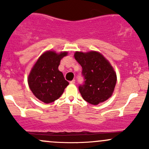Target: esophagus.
<instances>
[{"label": "esophagus", "instance_id": "obj_1", "mask_svg": "<svg viewBox=\"0 0 149 149\" xmlns=\"http://www.w3.org/2000/svg\"><path fill=\"white\" fill-rule=\"evenodd\" d=\"M75 83H76V80H75V79H73V80H72L71 81H70V84H74Z\"/></svg>", "mask_w": 149, "mask_h": 149}]
</instances>
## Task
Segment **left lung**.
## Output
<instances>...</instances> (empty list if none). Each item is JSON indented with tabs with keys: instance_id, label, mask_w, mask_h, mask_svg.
Masks as SVG:
<instances>
[{
	"instance_id": "obj_1",
	"label": "left lung",
	"mask_w": 149,
	"mask_h": 149,
	"mask_svg": "<svg viewBox=\"0 0 149 149\" xmlns=\"http://www.w3.org/2000/svg\"><path fill=\"white\" fill-rule=\"evenodd\" d=\"M74 57L82 67L84 81L79 89L84 100L94 105L106 101L112 96L117 82L116 73L110 63L95 51L76 52Z\"/></svg>"
}]
</instances>
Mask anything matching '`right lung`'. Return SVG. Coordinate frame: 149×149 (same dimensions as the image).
<instances>
[{
	"instance_id": "right-lung-1",
	"label": "right lung",
	"mask_w": 149,
	"mask_h": 149,
	"mask_svg": "<svg viewBox=\"0 0 149 149\" xmlns=\"http://www.w3.org/2000/svg\"><path fill=\"white\" fill-rule=\"evenodd\" d=\"M67 52L55 53L47 51L39 58L28 78V84L34 95L46 104L53 102L63 94L69 83L58 70L61 60Z\"/></svg>"
}]
</instances>
